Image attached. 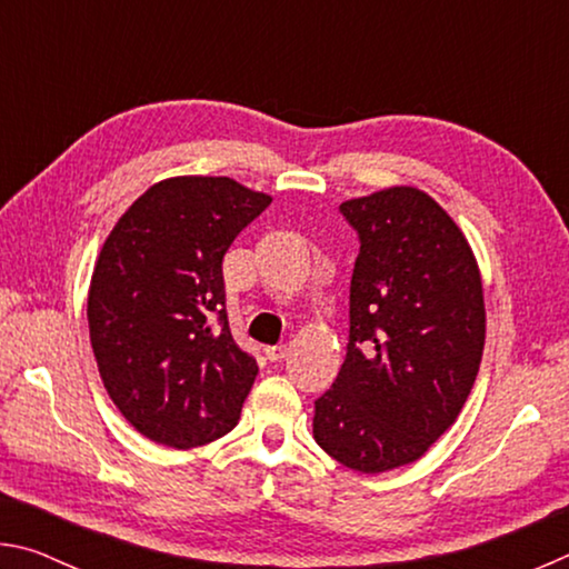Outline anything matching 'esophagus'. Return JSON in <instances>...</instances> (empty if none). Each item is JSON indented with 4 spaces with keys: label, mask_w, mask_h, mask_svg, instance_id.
<instances>
[{
    "label": "esophagus",
    "mask_w": 569,
    "mask_h": 569,
    "mask_svg": "<svg viewBox=\"0 0 569 569\" xmlns=\"http://www.w3.org/2000/svg\"><path fill=\"white\" fill-rule=\"evenodd\" d=\"M268 361H283L288 356V346L286 343H278V346H268L266 349Z\"/></svg>",
    "instance_id": "obj_1"
}]
</instances>
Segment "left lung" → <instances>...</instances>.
Wrapping results in <instances>:
<instances>
[{
	"label": "left lung",
	"mask_w": 569,
	"mask_h": 569,
	"mask_svg": "<svg viewBox=\"0 0 569 569\" xmlns=\"http://www.w3.org/2000/svg\"><path fill=\"white\" fill-rule=\"evenodd\" d=\"M339 210L359 256L346 359L316 399L313 439L379 475L417 461L459 417L485 351V296L467 238L427 192L389 188Z\"/></svg>",
	"instance_id": "obj_1"
}]
</instances>
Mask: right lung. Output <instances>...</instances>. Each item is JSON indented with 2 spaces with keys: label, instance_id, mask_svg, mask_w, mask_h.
<instances>
[{
  "label": "right lung",
  "instance_id": "right-lung-1",
  "mask_svg": "<svg viewBox=\"0 0 569 569\" xmlns=\"http://www.w3.org/2000/svg\"><path fill=\"white\" fill-rule=\"evenodd\" d=\"M268 206L230 178H170L104 240L90 341L104 389L142 437L190 449L238 423L258 363L230 333L223 256Z\"/></svg>",
  "mask_w": 569,
  "mask_h": 569
}]
</instances>
